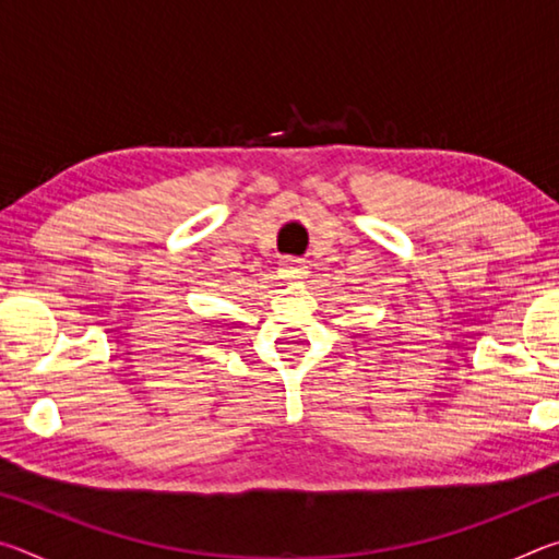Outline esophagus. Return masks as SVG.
Returning <instances> with one entry per match:
<instances>
[{
  "instance_id": "obj_1",
  "label": "esophagus",
  "mask_w": 559,
  "mask_h": 559,
  "mask_svg": "<svg viewBox=\"0 0 559 559\" xmlns=\"http://www.w3.org/2000/svg\"><path fill=\"white\" fill-rule=\"evenodd\" d=\"M308 266H306V261L302 259H293V257H288V259H283L281 261V273L286 278H306V271Z\"/></svg>"
}]
</instances>
